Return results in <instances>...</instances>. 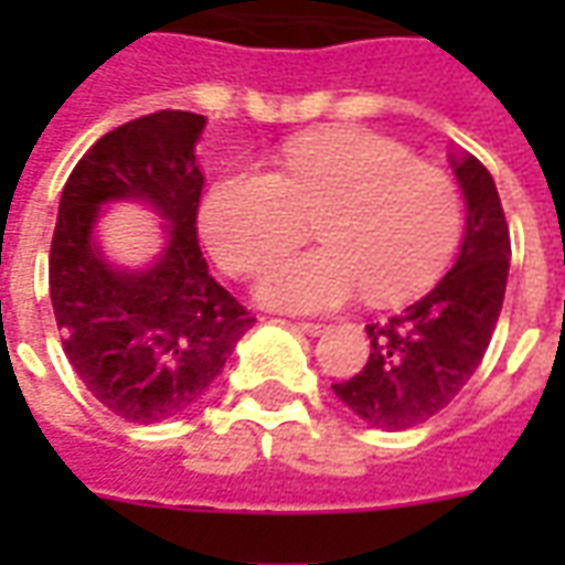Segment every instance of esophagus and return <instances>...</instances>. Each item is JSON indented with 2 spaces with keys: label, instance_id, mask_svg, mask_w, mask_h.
<instances>
[{
  "label": "esophagus",
  "instance_id": "obj_1",
  "mask_svg": "<svg viewBox=\"0 0 565 565\" xmlns=\"http://www.w3.org/2000/svg\"><path fill=\"white\" fill-rule=\"evenodd\" d=\"M294 330L306 332V335H320L323 332V323H311V320H299V323H290Z\"/></svg>",
  "mask_w": 565,
  "mask_h": 565
}]
</instances>
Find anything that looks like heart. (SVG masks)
<instances>
[{
	"label": "heart",
	"instance_id": "1",
	"mask_svg": "<svg viewBox=\"0 0 565 565\" xmlns=\"http://www.w3.org/2000/svg\"><path fill=\"white\" fill-rule=\"evenodd\" d=\"M316 217L321 245L271 260L257 281L266 306L330 311L354 296L387 306L420 294L460 242V193L448 174L396 141L327 129L287 141L275 172L233 166L214 178L199 223L230 275H250Z\"/></svg>",
	"mask_w": 565,
	"mask_h": 565
}]
</instances>
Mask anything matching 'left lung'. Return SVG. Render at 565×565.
Returning a JSON list of instances; mask_svg holds the SVG:
<instances>
[{
  "label": "left lung",
  "mask_w": 565,
  "mask_h": 565,
  "mask_svg": "<svg viewBox=\"0 0 565 565\" xmlns=\"http://www.w3.org/2000/svg\"><path fill=\"white\" fill-rule=\"evenodd\" d=\"M466 199V235L441 281L399 315L369 323L366 366L332 384L360 420L399 433L424 424L466 387L497 330L511 238L497 184L472 153H450Z\"/></svg>",
  "instance_id": "left-lung-1"
}]
</instances>
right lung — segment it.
<instances>
[{"instance_id": "add662e5", "label": "right lung", "mask_w": 565, "mask_h": 565, "mask_svg": "<svg viewBox=\"0 0 565 565\" xmlns=\"http://www.w3.org/2000/svg\"><path fill=\"white\" fill-rule=\"evenodd\" d=\"M202 129L205 117L190 111L129 120L81 157L60 196L47 269L56 330L87 391L129 424L186 412L254 327L199 250ZM111 201H145L167 223V245L145 270L111 267L95 242Z\"/></svg>"}]
</instances>
